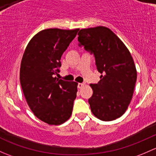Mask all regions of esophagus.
I'll return each instance as SVG.
<instances>
[{
  "mask_svg": "<svg viewBox=\"0 0 156 156\" xmlns=\"http://www.w3.org/2000/svg\"><path fill=\"white\" fill-rule=\"evenodd\" d=\"M83 86H84V83H78V85H77L78 89H82Z\"/></svg>",
  "mask_w": 156,
  "mask_h": 156,
  "instance_id": "34e87169",
  "label": "esophagus"
}]
</instances>
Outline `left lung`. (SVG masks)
Listing matches in <instances>:
<instances>
[{"instance_id": "obj_1", "label": "left lung", "mask_w": 156, "mask_h": 156, "mask_svg": "<svg viewBox=\"0 0 156 156\" xmlns=\"http://www.w3.org/2000/svg\"><path fill=\"white\" fill-rule=\"evenodd\" d=\"M78 35L79 46L94 55L101 74L98 83L90 84V108L99 119L113 121L124 114L132 98L137 81L134 60L121 40L106 27L82 29Z\"/></svg>"}]
</instances>
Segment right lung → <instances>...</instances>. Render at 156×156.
I'll return each mask as SVG.
<instances>
[{"label": "right lung", "instance_id": "add662e5", "mask_svg": "<svg viewBox=\"0 0 156 156\" xmlns=\"http://www.w3.org/2000/svg\"><path fill=\"white\" fill-rule=\"evenodd\" d=\"M79 29L49 28L30 41L20 67V83L34 114L49 125H61L71 115L77 83L58 80L61 57Z\"/></svg>", "mask_w": 156, "mask_h": 156}]
</instances>
